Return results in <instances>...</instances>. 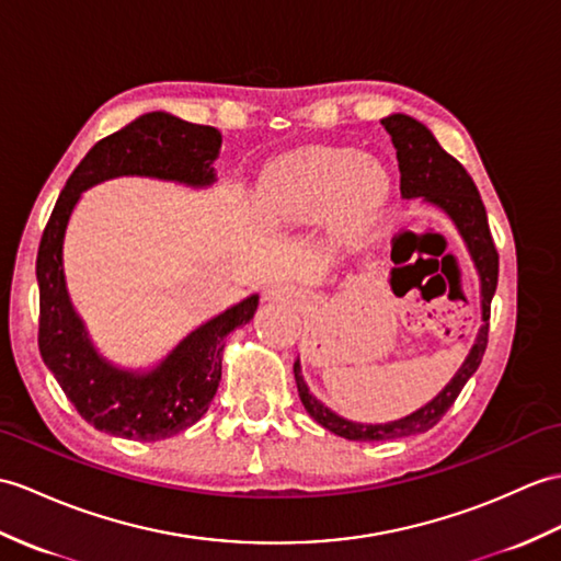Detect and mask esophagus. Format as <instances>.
Returning <instances> with one entry per match:
<instances>
[{"label": "esophagus", "mask_w": 561, "mask_h": 561, "mask_svg": "<svg viewBox=\"0 0 561 561\" xmlns=\"http://www.w3.org/2000/svg\"><path fill=\"white\" fill-rule=\"evenodd\" d=\"M267 296L275 298V301H284V298H289V291H286L284 286H277V289H270Z\"/></svg>", "instance_id": "obj_1"}]
</instances>
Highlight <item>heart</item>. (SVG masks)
<instances>
[{"label": "heart", "instance_id": "heart-1", "mask_svg": "<svg viewBox=\"0 0 561 561\" xmlns=\"http://www.w3.org/2000/svg\"><path fill=\"white\" fill-rule=\"evenodd\" d=\"M389 195L385 169L363 162L346 148H312L279 160L267 172L265 201L282 219H316L334 215L344 233L366 229L380 215Z\"/></svg>", "mask_w": 561, "mask_h": 561}]
</instances>
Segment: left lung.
Masks as SVG:
<instances>
[{
    "instance_id": "1",
    "label": "left lung",
    "mask_w": 561,
    "mask_h": 561,
    "mask_svg": "<svg viewBox=\"0 0 561 561\" xmlns=\"http://www.w3.org/2000/svg\"><path fill=\"white\" fill-rule=\"evenodd\" d=\"M385 131L392 136V142L397 148L399 160V174H401V195L403 198H425L430 203L439 205L445 210L454 225L459 227L461 237L471 251L476 267L480 272V284H483V330L478 334V342L468 354L466 363L457 377L442 389V392L407 419L385 423V425H360L340 419V415L324 409L322 403L308 392L304 382L301 366L298 360L294 363V377L298 387V397H301L306 411L316 419L322 427H328L330 433L340 435L351 442H385V439H399L411 437L419 433H427L430 427H435L445 413L451 409V403L461 394L463 385L468 382L480 360L485 356L488 348V332H490V304L494 289H497V275H500V253L494 249L488 213L485 205L480 201V193L473 184V179L468 176L463 164L454 160L447 150H442L435 136L427 128L411 119L407 114H392L382 119Z\"/></svg>"
}]
</instances>
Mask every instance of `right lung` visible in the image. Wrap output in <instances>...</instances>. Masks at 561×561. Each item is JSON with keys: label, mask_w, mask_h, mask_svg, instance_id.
<instances>
[{"label": "right lung", "mask_w": 561, "mask_h": 561, "mask_svg": "<svg viewBox=\"0 0 561 561\" xmlns=\"http://www.w3.org/2000/svg\"><path fill=\"white\" fill-rule=\"evenodd\" d=\"M221 136L217 128L152 112L98 140L59 193L37 249L41 286L37 346L45 366L81 419L102 433L126 439H167L198 423L221 380L227 334L253 318L257 296L221 312L191 332L158 370L131 375L107 366L85 340L69 304L61 270V241L81 191L119 174H146L205 186L215 179Z\"/></svg>", "instance_id": "1"}]
</instances>
